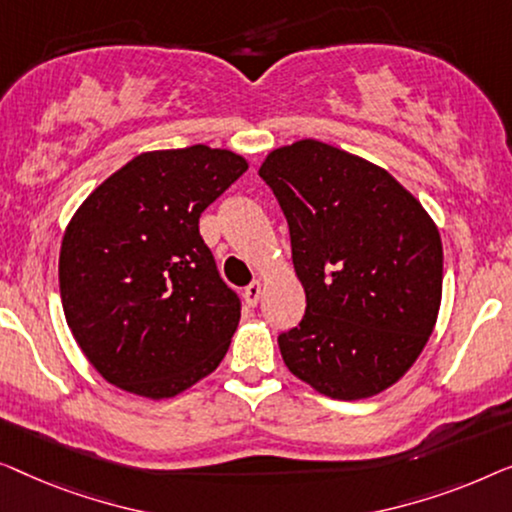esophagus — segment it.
I'll use <instances>...</instances> for the list:
<instances>
[{
  "label": "esophagus",
  "mask_w": 512,
  "mask_h": 512,
  "mask_svg": "<svg viewBox=\"0 0 512 512\" xmlns=\"http://www.w3.org/2000/svg\"><path fill=\"white\" fill-rule=\"evenodd\" d=\"M259 294H262V283H259V280H253V283L243 290V299H246L248 306H257Z\"/></svg>",
  "instance_id": "obj_1"
}]
</instances>
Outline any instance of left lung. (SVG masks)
<instances>
[{
    "label": "left lung",
    "instance_id": "obj_1",
    "mask_svg": "<svg viewBox=\"0 0 512 512\" xmlns=\"http://www.w3.org/2000/svg\"><path fill=\"white\" fill-rule=\"evenodd\" d=\"M283 208L306 292L278 336L285 366L331 399H369L406 373L434 331L441 234L385 169L329 143L276 148L259 167Z\"/></svg>",
    "mask_w": 512,
    "mask_h": 512
}]
</instances>
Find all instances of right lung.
Segmentation results:
<instances>
[{"mask_svg": "<svg viewBox=\"0 0 512 512\" xmlns=\"http://www.w3.org/2000/svg\"><path fill=\"white\" fill-rule=\"evenodd\" d=\"M232 150L136 155L64 232L60 294L83 355L120 390L169 399L218 369L241 318L199 215L246 174Z\"/></svg>", "mask_w": 512, "mask_h": 512, "instance_id": "obj_1", "label": "right lung"}]
</instances>
